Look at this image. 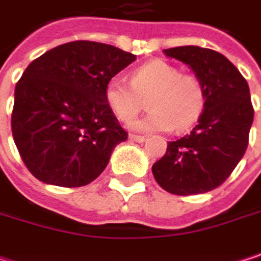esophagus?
I'll list each match as a JSON object with an SVG mask.
<instances>
[{
  "mask_svg": "<svg viewBox=\"0 0 261 261\" xmlns=\"http://www.w3.org/2000/svg\"><path fill=\"white\" fill-rule=\"evenodd\" d=\"M128 137H130V140H133V142H139V143H142V142L146 140L145 136H137V134H130Z\"/></svg>",
  "mask_w": 261,
  "mask_h": 261,
  "instance_id": "1",
  "label": "esophagus"
}]
</instances>
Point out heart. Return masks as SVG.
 Masks as SVG:
<instances>
[{
  "mask_svg": "<svg viewBox=\"0 0 261 261\" xmlns=\"http://www.w3.org/2000/svg\"><path fill=\"white\" fill-rule=\"evenodd\" d=\"M149 95V112L130 124L136 131L186 130L201 116L205 106V86L196 75L181 74V69L166 60H151L131 72V84L110 79L104 89L109 109L121 119L130 121L140 109V98Z\"/></svg>",
  "mask_w": 261,
  "mask_h": 261,
  "instance_id": "1",
  "label": "heart"
}]
</instances>
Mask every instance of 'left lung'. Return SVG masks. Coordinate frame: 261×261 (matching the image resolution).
Masks as SVG:
<instances>
[{"instance_id": "obj_1", "label": "left lung", "mask_w": 261, "mask_h": 261, "mask_svg": "<svg viewBox=\"0 0 261 261\" xmlns=\"http://www.w3.org/2000/svg\"><path fill=\"white\" fill-rule=\"evenodd\" d=\"M187 65L205 86V106L195 128L169 142L152 175L174 195L205 193L225 181L242 160L254 121L249 86L221 53L195 45L163 49Z\"/></svg>"}]
</instances>
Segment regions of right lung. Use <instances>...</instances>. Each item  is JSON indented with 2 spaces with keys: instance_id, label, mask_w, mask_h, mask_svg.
Listing matches in <instances>:
<instances>
[{
  "instance_id": "add662e5",
  "label": "right lung",
  "mask_w": 261,
  "mask_h": 261,
  "mask_svg": "<svg viewBox=\"0 0 261 261\" xmlns=\"http://www.w3.org/2000/svg\"><path fill=\"white\" fill-rule=\"evenodd\" d=\"M134 60L116 46L75 40L28 65L15 87L12 133L37 180L80 187L101 175L115 146L127 140L104 89Z\"/></svg>"
}]
</instances>
